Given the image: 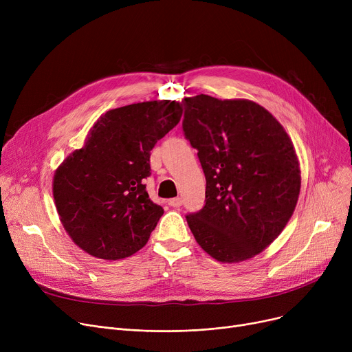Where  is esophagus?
Masks as SVG:
<instances>
[{"label": "esophagus", "mask_w": 352, "mask_h": 352, "mask_svg": "<svg viewBox=\"0 0 352 352\" xmlns=\"http://www.w3.org/2000/svg\"><path fill=\"white\" fill-rule=\"evenodd\" d=\"M168 204H170L171 207H174V208H178V207L182 206V198H179V197L171 198V199L168 201Z\"/></svg>", "instance_id": "34e87169"}]
</instances>
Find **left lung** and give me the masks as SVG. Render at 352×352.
Listing matches in <instances>:
<instances>
[{
    "label": "left lung",
    "mask_w": 352,
    "mask_h": 352,
    "mask_svg": "<svg viewBox=\"0 0 352 352\" xmlns=\"http://www.w3.org/2000/svg\"><path fill=\"white\" fill-rule=\"evenodd\" d=\"M184 135L198 150L206 206L187 215L199 247L219 263L265 250L297 206L301 171L284 126L250 100L184 98Z\"/></svg>",
    "instance_id": "1"
}]
</instances>
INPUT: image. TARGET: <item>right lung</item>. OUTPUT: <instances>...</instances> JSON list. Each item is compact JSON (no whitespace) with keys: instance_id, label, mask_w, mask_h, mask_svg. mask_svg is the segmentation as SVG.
Listing matches in <instances>:
<instances>
[{"instance_id":"add662e5","label":"right lung","mask_w":352,"mask_h":352,"mask_svg":"<svg viewBox=\"0 0 352 352\" xmlns=\"http://www.w3.org/2000/svg\"><path fill=\"white\" fill-rule=\"evenodd\" d=\"M177 101H145L109 109L85 145L54 174L52 194L61 223L81 250L101 260L140 251L164 214L145 190L154 145L179 122Z\"/></svg>"}]
</instances>
